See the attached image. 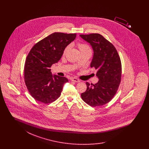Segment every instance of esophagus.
<instances>
[{
  "label": "esophagus",
  "mask_w": 149,
  "mask_h": 149,
  "mask_svg": "<svg viewBox=\"0 0 149 149\" xmlns=\"http://www.w3.org/2000/svg\"><path fill=\"white\" fill-rule=\"evenodd\" d=\"M71 80H72V81L75 82V83H78V82L80 81V80L77 78H72L71 79Z\"/></svg>",
  "instance_id": "34e87169"
}]
</instances>
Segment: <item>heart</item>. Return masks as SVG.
Returning <instances> with one entry per match:
<instances>
[{
    "label": "heart",
    "instance_id": "b5f03b06",
    "mask_svg": "<svg viewBox=\"0 0 149 149\" xmlns=\"http://www.w3.org/2000/svg\"><path fill=\"white\" fill-rule=\"evenodd\" d=\"M78 45V48L80 50V51L81 52H86V51H91V47H89V46L88 45H87L86 43H78L77 44ZM70 47V45H68L67 46L64 50L63 52V55H65V54L68 52V51L69 50Z\"/></svg>",
    "mask_w": 149,
    "mask_h": 149
}]
</instances>
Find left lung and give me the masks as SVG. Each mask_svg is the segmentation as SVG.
<instances>
[{
    "instance_id": "left-lung-1",
    "label": "left lung",
    "mask_w": 149,
    "mask_h": 149,
    "mask_svg": "<svg viewBox=\"0 0 149 149\" xmlns=\"http://www.w3.org/2000/svg\"><path fill=\"white\" fill-rule=\"evenodd\" d=\"M80 36L92 46L94 55L91 67L97 70L96 75L99 79L95 84L86 83L87 88L81 93V98L91 106L106 104L113 98L120 84V57L115 47L103 36L91 33Z\"/></svg>"
}]
</instances>
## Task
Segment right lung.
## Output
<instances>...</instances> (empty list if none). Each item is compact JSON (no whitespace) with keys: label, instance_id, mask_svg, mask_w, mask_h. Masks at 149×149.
<instances>
[{"label":"right lung","instance_id":"1","mask_svg":"<svg viewBox=\"0 0 149 149\" xmlns=\"http://www.w3.org/2000/svg\"><path fill=\"white\" fill-rule=\"evenodd\" d=\"M76 36L53 33L36 43L29 51L24 65V80L30 94L36 100L48 104L60 96L68 79L52 75L50 68L60 60L65 48Z\"/></svg>","mask_w":149,"mask_h":149}]
</instances>
